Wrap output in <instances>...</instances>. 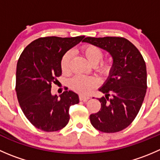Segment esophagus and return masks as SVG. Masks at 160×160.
<instances>
[{
    "instance_id": "obj_1",
    "label": "esophagus",
    "mask_w": 160,
    "mask_h": 160,
    "mask_svg": "<svg viewBox=\"0 0 160 160\" xmlns=\"http://www.w3.org/2000/svg\"><path fill=\"white\" fill-rule=\"evenodd\" d=\"M79 98H80V101H88V100L90 99V97H88V96H83V95H80V96H79Z\"/></svg>"
}]
</instances>
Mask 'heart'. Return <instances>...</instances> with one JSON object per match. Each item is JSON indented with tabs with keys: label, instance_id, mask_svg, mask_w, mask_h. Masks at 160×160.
Masks as SVG:
<instances>
[{
	"label": "heart",
	"instance_id": "1",
	"mask_svg": "<svg viewBox=\"0 0 160 160\" xmlns=\"http://www.w3.org/2000/svg\"><path fill=\"white\" fill-rule=\"evenodd\" d=\"M81 52L88 62L92 65H95L96 72L101 77H108L111 74L114 67L111 59L101 60L104 53L101 49L95 45L88 44L82 46ZM72 57V52H67L61 59V70L64 73H67L70 70V63ZM98 80L93 77L77 76L71 79L70 81V88L80 94H87L95 87L98 86Z\"/></svg>",
	"mask_w": 160,
	"mask_h": 160
}]
</instances>
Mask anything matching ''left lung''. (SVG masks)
<instances>
[{
    "label": "left lung",
    "mask_w": 160,
    "mask_h": 160,
    "mask_svg": "<svg viewBox=\"0 0 160 160\" xmlns=\"http://www.w3.org/2000/svg\"><path fill=\"white\" fill-rule=\"evenodd\" d=\"M83 42L110 52L114 67L99 90L101 109L90 115L91 125L105 133L125 129L134 121L142 107L147 89V72L138 49L123 37H87ZM111 98H109L110 97Z\"/></svg>",
    "instance_id": "obj_1"
}]
</instances>
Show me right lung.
<instances>
[{
  "mask_svg": "<svg viewBox=\"0 0 160 160\" xmlns=\"http://www.w3.org/2000/svg\"><path fill=\"white\" fill-rule=\"evenodd\" d=\"M83 38V35L42 37L32 42L21 54L15 90L24 114L35 128L56 132L68 124L69 109L78 104V95L67 88L60 98L52 96V83H56L62 74L60 62L63 55Z\"/></svg>",
  "mask_w": 160,
  "mask_h": 160,
  "instance_id": "obj_1",
  "label": "right lung"
}]
</instances>
